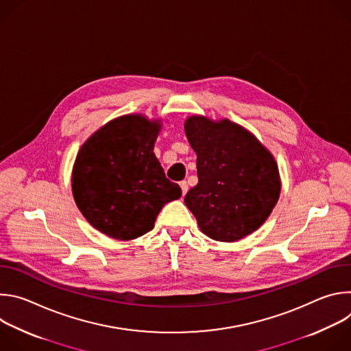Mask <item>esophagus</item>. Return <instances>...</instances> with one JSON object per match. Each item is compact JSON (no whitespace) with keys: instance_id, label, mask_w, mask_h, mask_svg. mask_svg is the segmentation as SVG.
Returning a JSON list of instances; mask_svg holds the SVG:
<instances>
[{"instance_id":"34e87169","label":"esophagus","mask_w":351,"mask_h":351,"mask_svg":"<svg viewBox=\"0 0 351 351\" xmlns=\"http://www.w3.org/2000/svg\"><path fill=\"white\" fill-rule=\"evenodd\" d=\"M179 184H180V189H182V194L184 195L187 193V190H189V184H187L186 180H182Z\"/></svg>"}]
</instances>
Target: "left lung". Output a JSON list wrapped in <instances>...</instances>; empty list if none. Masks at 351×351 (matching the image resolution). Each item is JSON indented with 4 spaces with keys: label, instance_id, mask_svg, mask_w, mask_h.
Listing matches in <instances>:
<instances>
[{
    "label": "left lung",
    "instance_id": "1",
    "mask_svg": "<svg viewBox=\"0 0 351 351\" xmlns=\"http://www.w3.org/2000/svg\"><path fill=\"white\" fill-rule=\"evenodd\" d=\"M184 132L197 154L198 183L184 204L208 237L236 241L257 230L278 203L280 179L268 149L244 128L190 117Z\"/></svg>",
    "mask_w": 351,
    "mask_h": 351
}]
</instances>
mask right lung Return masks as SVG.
I'll list each match as a JSON object with an SVG mask.
<instances>
[{"instance_id":"add662e5","label":"right lung","mask_w":351,"mask_h":351,"mask_svg":"<svg viewBox=\"0 0 351 351\" xmlns=\"http://www.w3.org/2000/svg\"><path fill=\"white\" fill-rule=\"evenodd\" d=\"M161 125L126 115L97 130L80 148L72 191L83 217L118 240L154 228L161 208L182 195L153 153Z\"/></svg>"}]
</instances>
